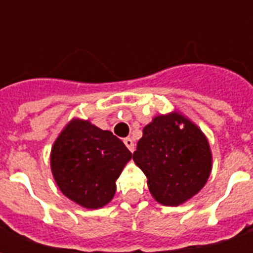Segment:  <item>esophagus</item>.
Masks as SVG:
<instances>
[{
	"label": "esophagus",
	"instance_id": "obj_1",
	"mask_svg": "<svg viewBox=\"0 0 253 253\" xmlns=\"http://www.w3.org/2000/svg\"><path fill=\"white\" fill-rule=\"evenodd\" d=\"M123 142H125V145L127 146V149L130 150V152H134V149H135V145H134V141H132L131 138H125L123 139Z\"/></svg>",
	"mask_w": 253,
	"mask_h": 253
}]
</instances>
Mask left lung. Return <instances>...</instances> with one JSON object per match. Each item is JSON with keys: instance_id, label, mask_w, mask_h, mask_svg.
Masks as SVG:
<instances>
[{"instance_id": "8db88e82", "label": "left lung", "mask_w": 253, "mask_h": 253, "mask_svg": "<svg viewBox=\"0 0 253 253\" xmlns=\"http://www.w3.org/2000/svg\"><path fill=\"white\" fill-rule=\"evenodd\" d=\"M132 160L148 177L150 194L164 206L192 198L211 172L205 134L180 114L156 116L143 128Z\"/></svg>"}]
</instances>
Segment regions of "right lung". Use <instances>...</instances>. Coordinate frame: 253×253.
Listing matches in <instances>:
<instances>
[{
  "mask_svg": "<svg viewBox=\"0 0 253 253\" xmlns=\"http://www.w3.org/2000/svg\"><path fill=\"white\" fill-rule=\"evenodd\" d=\"M130 150L111 131L88 121L73 119L51 149V170L59 190L86 209H99L112 199L116 179Z\"/></svg>",
  "mask_w": 253,
  "mask_h": 253,
  "instance_id": "obj_1",
  "label": "right lung"
}]
</instances>
